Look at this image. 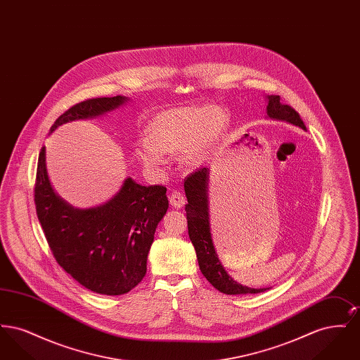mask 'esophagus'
I'll list each match as a JSON object with an SVG mask.
<instances>
[{"label":"esophagus","instance_id":"34e87169","mask_svg":"<svg viewBox=\"0 0 360 360\" xmlns=\"http://www.w3.org/2000/svg\"><path fill=\"white\" fill-rule=\"evenodd\" d=\"M170 205L175 209H181L182 206L185 205L186 200H185V195L179 191V190H172L170 193Z\"/></svg>","mask_w":360,"mask_h":360}]
</instances>
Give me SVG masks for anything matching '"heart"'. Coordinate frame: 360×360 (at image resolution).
I'll use <instances>...</instances> for the list:
<instances>
[{"instance_id":"obj_1","label":"heart","mask_w":360,"mask_h":360,"mask_svg":"<svg viewBox=\"0 0 360 360\" xmlns=\"http://www.w3.org/2000/svg\"><path fill=\"white\" fill-rule=\"evenodd\" d=\"M228 117L219 106H178L155 115L146 128L148 140L136 148L147 167L166 163V153L181 150L186 166L204 163L226 128Z\"/></svg>"}]
</instances>
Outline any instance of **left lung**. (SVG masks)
<instances>
[{
	"label": "left lung",
	"mask_w": 360,
	"mask_h": 360,
	"mask_svg": "<svg viewBox=\"0 0 360 360\" xmlns=\"http://www.w3.org/2000/svg\"><path fill=\"white\" fill-rule=\"evenodd\" d=\"M267 115L275 120L291 122L307 129L300 115L289 106L281 103L279 96H267ZM209 169L202 167L185 179V193L188 204L185 206L188 217V238L191 240L198 259L200 270L213 288L224 294H257L267 289H252L235 282L224 270L221 262L216 254L209 225V201H207Z\"/></svg>",
	"instance_id": "8db88e82"
}]
</instances>
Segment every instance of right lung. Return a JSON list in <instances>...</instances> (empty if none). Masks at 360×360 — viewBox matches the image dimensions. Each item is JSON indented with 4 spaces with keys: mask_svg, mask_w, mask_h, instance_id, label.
Instances as JSON below:
<instances>
[{
    "mask_svg": "<svg viewBox=\"0 0 360 360\" xmlns=\"http://www.w3.org/2000/svg\"><path fill=\"white\" fill-rule=\"evenodd\" d=\"M125 101V97L116 96L75 103L50 131L69 121L100 116ZM166 191L165 186H141L127 178L106 204L74 209L52 190L46 147L39 154L34 205L52 255L78 283L98 294H125L144 278L155 229L169 207Z\"/></svg>",
    "mask_w": 360,
    "mask_h": 360,
    "instance_id": "right-lung-1",
    "label": "right lung"
}]
</instances>
